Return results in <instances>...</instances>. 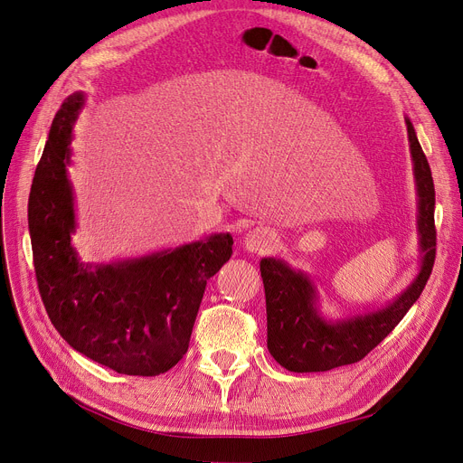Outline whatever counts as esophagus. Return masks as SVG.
<instances>
[{
    "label": "esophagus",
    "instance_id": "1",
    "mask_svg": "<svg viewBox=\"0 0 463 463\" xmlns=\"http://www.w3.org/2000/svg\"><path fill=\"white\" fill-rule=\"evenodd\" d=\"M276 241V234L266 227H255L244 236V248L250 253H264L269 251Z\"/></svg>",
    "mask_w": 463,
    "mask_h": 463
}]
</instances>
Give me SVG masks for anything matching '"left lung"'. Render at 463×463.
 <instances>
[{
  "mask_svg": "<svg viewBox=\"0 0 463 463\" xmlns=\"http://www.w3.org/2000/svg\"><path fill=\"white\" fill-rule=\"evenodd\" d=\"M405 128L417 189L419 272L384 306L330 317L323 313L319 287L307 272L293 269L283 259H260L269 328L266 345L279 366L288 372H328L362 360L394 330L422 295L435 260V189L428 159L407 116Z\"/></svg>",
  "mask_w": 463,
  "mask_h": 463,
  "instance_id": "1",
  "label": "left lung"
}]
</instances>
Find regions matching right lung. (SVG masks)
Returning a JSON list of instances; mask_svg holds the SVG:
<instances>
[{
    "mask_svg": "<svg viewBox=\"0 0 463 463\" xmlns=\"http://www.w3.org/2000/svg\"><path fill=\"white\" fill-rule=\"evenodd\" d=\"M84 105V91L67 97L35 168L28 225L39 293L72 349L118 373L161 375L187 353L206 281L231 259L232 236L215 232L148 255L82 262L72 246L77 208L67 168Z\"/></svg>",
    "mask_w": 463,
    "mask_h": 463,
    "instance_id": "add662e5",
    "label": "right lung"
}]
</instances>
